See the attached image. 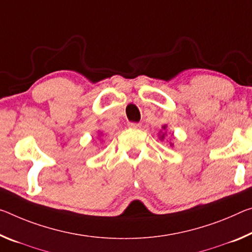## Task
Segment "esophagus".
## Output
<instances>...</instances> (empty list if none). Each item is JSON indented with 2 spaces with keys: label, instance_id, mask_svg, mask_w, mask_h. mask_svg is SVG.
Masks as SVG:
<instances>
[{
  "label": "esophagus",
  "instance_id": "34e87169",
  "mask_svg": "<svg viewBox=\"0 0 252 252\" xmlns=\"http://www.w3.org/2000/svg\"><path fill=\"white\" fill-rule=\"evenodd\" d=\"M140 123H135V122H130L129 126L132 127V129H137V127H140Z\"/></svg>",
  "mask_w": 252,
  "mask_h": 252
}]
</instances>
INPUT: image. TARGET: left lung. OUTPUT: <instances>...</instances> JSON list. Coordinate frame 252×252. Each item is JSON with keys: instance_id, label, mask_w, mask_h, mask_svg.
<instances>
[{"instance_id": "left-lung-1", "label": "left lung", "mask_w": 252, "mask_h": 252, "mask_svg": "<svg viewBox=\"0 0 252 252\" xmlns=\"http://www.w3.org/2000/svg\"><path fill=\"white\" fill-rule=\"evenodd\" d=\"M166 127H167V126H162V129H163V130H166ZM163 138H165V133H162V134L160 135L161 140H163ZM171 146H173V145H171Z\"/></svg>"}]
</instances>
